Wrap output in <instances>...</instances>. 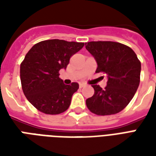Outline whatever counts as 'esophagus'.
<instances>
[{"label":"esophagus","instance_id":"esophagus-1","mask_svg":"<svg viewBox=\"0 0 156 156\" xmlns=\"http://www.w3.org/2000/svg\"><path fill=\"white\" fill-rule=\"evenodd\" d=\"M85 85L83 83H79V88H83V87H84Z\"/></svg>","mask_w":156,"mask_h":156}]
</instances>
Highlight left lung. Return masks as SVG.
Here are the masks:
<instances>
[{
  "mask_svg": "<svg viewBox=\"0 0 156 156\" xmlns=\"http://www.w3.org/2000/svg\"><path fill=\"white\" fill-rule=\"evenodd\" d=\"M85 48L94 58L96 73L107 74V86L92 85L94 94L86 100L88 108L97 115H115L123 110L137 91L141 63L130 48L115 41H89Z\"/></svg>",
  "mask_w": 156,
  "mask_h": 156,
  "instance_id": "8db88e82",
  "label": "left lung"
}]
</instances>
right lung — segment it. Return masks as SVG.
Segmentation results:
<instances>
[{
    "label": "right lung",
    "instance_id": "right-lung-1",
    "mask_svg": "<svg viewBox=\"0 0 156 156\" xmlns=\"http://www.w3.org/2000/svg\"><path fill=\"white\" fill-rule=\"evenodd\" d=\"M83 46V42L52 39L37 43L27 53L20 67L22 90L39 111L58 115L70 106L79 85L64 84L59 71L66 69L70 58Z\"/></svg>",
    "mask_w": 156,
    "mask_h": 156
}]
</instances>
